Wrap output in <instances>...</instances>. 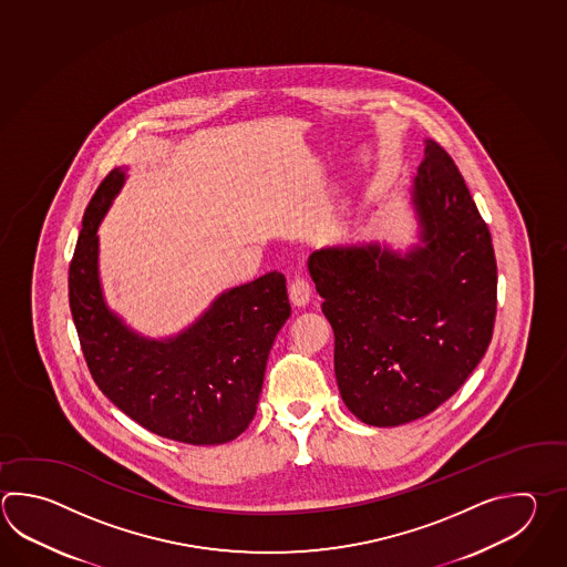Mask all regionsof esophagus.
Returning <instances> with one entry per match:
<instances>
[{
	"label": "esophagus",
	"instance_id": "1",
	"mask_svg": "<svg viewBox=\"0 0 567 567\" xmlns=\"http://www.w3.org/2000/svg\"><path fill=\"white\" fill-rule=\"evenodd\" d=\"M290 302L295 307H307L311 301V285L302 277H297L289 287Z\"/></svg>",
	"mask_w": 567,
	"mask_h": 567
}]
</instances>
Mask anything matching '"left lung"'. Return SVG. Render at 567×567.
<instances>
[{
	"label": "left lung",
	"instance_id": "left-lung-1",
	"mask_svg": "<svg viewBox=\"0 0 567 567\" xmlns=\"http://www.w3.org/2000/svg\"><path fill=\"white\" fill-rule=\"evenodd\" d=\"M414 240L333 244L307 266L336 333V378L349 412L402 426L434 412L485 355L497 312L491 231L436 141L408 187Z\"/></svg>",
	"mask_w": 567,
	"mask_h": 567
}]
</instances>
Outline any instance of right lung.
I'll use <instances>...</instances> for the list:
<instances>
[{"label": "right lung", "mask_w": 567, "mask_h": 567, "mask_svg": "<svg viewBox=\"0 0 567 567\" xmlns=\"http://www.w3.org/2000/svg\"><path fill=\"white\" fill-rule=\"evenodd\" d=\"M116 167L82 218L69 270L72 321L101 392L163 439L214 446L238 439L256 414L266 361L290 317L278 270L221 290L174 336H143L111 309L101 282L99 226L127 182Z\"/></svg>", "instance_id": "1"}]
</instances>
